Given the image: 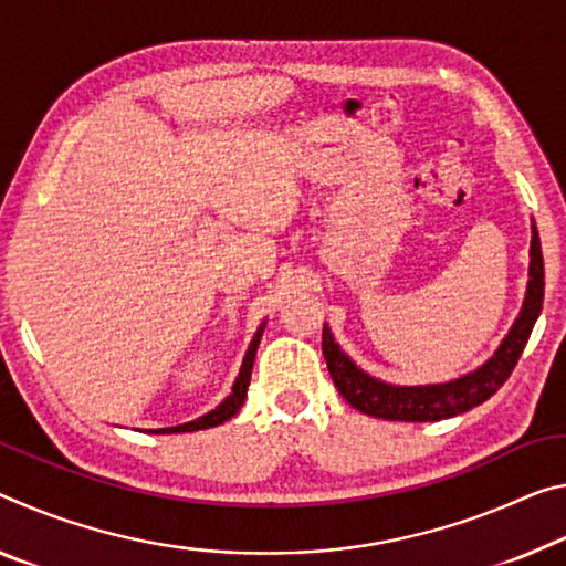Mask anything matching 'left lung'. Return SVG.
I'll list each match as a JSON object with an SVG mask.
<instances>
[{"mask_svg": "<svg viewBox=\"0 0 566 566\" xmlns=\"http://www.w3.org/2000/svg\"><path fill=\"white\" fill-rule=\"evenodd\" d=\"M544 302V256L539 231L534 227L532 237V264H528V286L522 315L516 317L514 327L504 343L496 349L486 365L476 373L463 375L459 380L443 385H418V388H400V385H385L363 373L349 357L335 345L329 329H322V355H325L332 382L349 406L365 412V416L382 420H408V423H428V420L453 418L459 412L486 402L501 385L509 380L518 357H522L526 339L542 312Z\"/></svg>", "mask_w": 566, "mask_h": 566, "instance_id": "obj_1", "label": "left lung"}]
</instances>
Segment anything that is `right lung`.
Returning a JSON list of instances; mask_svg holds the SVG:
<instances>
[{
	"label": "right lung",
	"instance_id": "1",
	"mask_svg": "<svg viewBox=\"0 0 566 566\" xmlns=\"http://www.w3.org/2000/svg\"><path fill=\"white\" fill-rule=\"evenodd\" d=\"M262 329H256L254 339H251V345L244 355V363H241V370H239V378L234 382V388H231V396L221 402L217 410L206 412L199 420H191V423H184V426H176V428H160L156 433H191V430H203V428H213V426H221L223 420L234 418L237 412L241 410L247 400V388H249V380H251V367H254V357H256V347H259V339H262Z\"/></svg>",
	"mask_w": 566,
	"mask_h": 566
}]
</instances>
